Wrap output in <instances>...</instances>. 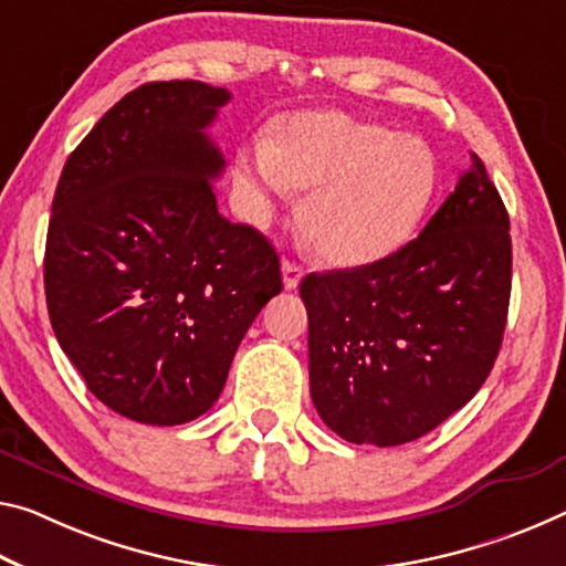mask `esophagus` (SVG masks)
I'll return each mask as SVG.
<instances>
[{"label":"esophagus","mask_w":566,"mask_h":566,"mask_svg":"<svg viewBox=\"0 0 566 566\" xmlns=\"http://www.w3.org/2000/svg\"><path fill=\"white\" fill-rule=\"evenodd\" d=\"M302 266L297 262H292V259H284L282 262V282H284V290H297L300 282H302Z\"/></svg>","instance_id":"esophagus-1"}]
</instances>
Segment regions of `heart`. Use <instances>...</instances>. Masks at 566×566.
Here are the masks:
<instances>
[{"mask_svg":"<svg viewBox=\"0 0 566 566\" xmlns=\"http://www.w3.org/2000/svg\"><path fill=\"white\" fill-rule=\"evenodd\" d=\"M234 176L254 221L310 191L302 223L317 256L335 266L380 262L416 234L438 188L426 140L339 111L276 123L272 140L241 148Z\"/></svg>","mask_w":566,"mask_h":566,"instance_id":"1","label":"heart"}]
</instances>
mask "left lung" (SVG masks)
Returning a JSON list of instances; mask_svg holds the SVG:
<instances>
[{
    "label": "left lung",
    "mask_w": 566,
    "mask_h": 566,
    "mask_svg": "<svg viewBox=\"0 0 566 566\" xmlns=\"http://www.w3.org/2000/svg\"><path fill=\"white\" fill-rule=\"evenodd\" d=\"M310 392L357 446L426 436L486 382L511 297L509 213L471 166L418 239L380 262L307 274Z\"/></svg>",
    "instance_id": "left-lung-1"
}]
</instances>
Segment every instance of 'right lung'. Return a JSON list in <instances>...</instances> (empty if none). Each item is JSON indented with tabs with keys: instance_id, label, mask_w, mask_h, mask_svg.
Returning <instances> with one entry per match:
<instances>
[{
	"instance_id": "1",
	"label": "right lung",
	"mask_w": 566,
	"mask_h": 566,
	"mask_svg": "<svg viewBox=\"0 0 566 566\" xmlns=\"http://www.w3.org/2000/svg\"><path fill=\"white\" fill-rule=\"evenodd\" d=\"M229 101L199 80L140 85L57 181L44 247L52 329L87 390L138 423L203 416L282 292L274 247L217 206L211 181L227 164L206 128Z\"/></svg>"
}]
</instances>
